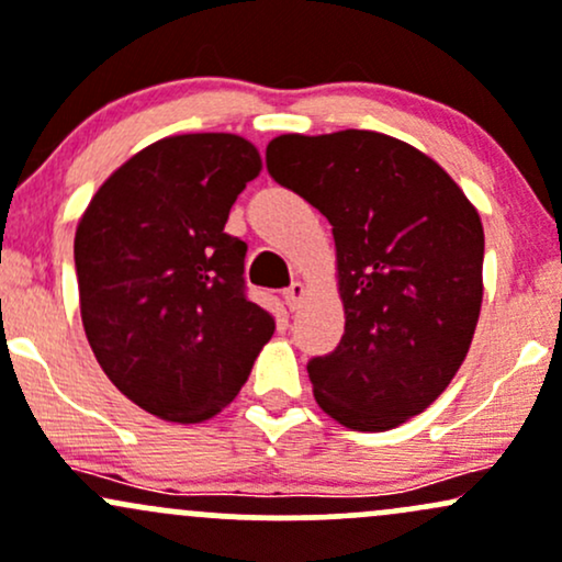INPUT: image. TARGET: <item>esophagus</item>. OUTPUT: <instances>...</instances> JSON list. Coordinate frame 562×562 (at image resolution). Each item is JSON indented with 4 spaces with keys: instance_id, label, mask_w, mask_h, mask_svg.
I'll use <instances>...</instances> for the list:
<instances>
[{
    "instance_id": "esophagus-1",
    "label": "esophagus",
    "mask_w": 562,
    "mask_h": 562,
    "mask_svg": "<svg viewBox=\"0 0 562 562\" xmlns=\"http://www.w3.org/2000/svg\"><path fill=\"white\" fill-rule=\"evenodd\" d=\"M304 295H306V288H304V282L301 280H295L291 288H288L285 293H282V299H285V304H288V310L291 312H295L301 306V301H304Z\"/></svg>"
}]
</instances>
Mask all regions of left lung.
I'll list each match as a JSON object with an SVG mask.
<instances>
[{"instance_id": "8db88e82", "label": "left lung", "mask_w": 562, "mask_h": 562, "mask_svg": "<svg viewBox=\"0 0 562 562\" xmlns=\"http://www.w3.org/2000/svg\"><path fill=\"white\" fill-rule=\"evenodd\" d=\"M267 168L333 226L344 336L314 357L317 405L386 431L429 408L470 351L485 234L459 183L405 140L373 131L277 135Z\"/></svg>"}]
</instances>
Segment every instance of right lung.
<instances>
[{"mask_svg":"<svg viewBox=\"0 0 562 562\" xmlns=\"http://www.w3.org/2000/svg\"><path fill=\"white\" fill-rule=\"evenodd\" d=\"M261 154L243 135L187 133L120 165L74 237L79 312L127 400L178 424L237 397L274 317L245 299L243 239L224 232Z\"/></svg>","mask_w":562,"mask_h":562,"instance_id":"1","label":"right lung"}]
</instances>
